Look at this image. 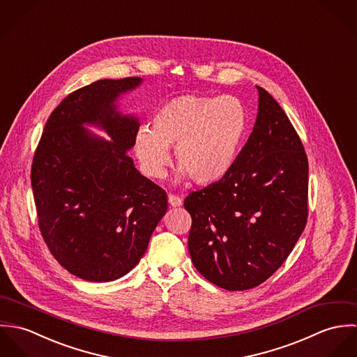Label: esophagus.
I'll return each mask as SVG.
<instances>
[{"mask_svg":"<svg viewBox=\"0 0 357 357\" xmlns=\"http://www.w3.org/2000/svg\"><path fill=\"white\" fill-rule=\"evenodd\" d=\"M167 201H169V204H170L172 207H180V206H183V199L178 198V197H176V195H169V197H167Z\"/></svg>","mask_w":357,"mask_h":357,"instance_id":"obj_1","label":"esophagus"}]
</instances>
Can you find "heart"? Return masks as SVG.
<instances>
[{
	"label": "heart",
	"instance_id": "obj_1",
	"mask_svg": "<svg viewBox=\"0 0 357 357\" xmlns=\"http://www.w3.org/2000/svg\"><path fill=\"white\" fill-rule=\"evenodd\" d=\"M248 129L242 102L234 96L183 95L159 107L153 129L143 125L135 136V153L150 178H162L174 147L177 180L191 177L206 185L224 178L235 165Z\"/></svg>",
	"mask_w": 357,
	"mask_h": 357
}]
</instances>
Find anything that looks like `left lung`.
I'll use <instances>...</instances> for the list:
<instances>
[{
  "instance_id": "8db88e82",
  "label": "left lung",
  "mask_w": 357,
  "mask_h": 357,
  "mask_svg": "<svg viewBox=\"0 0 357 357\" xmlns=\"http://www.w3.org/2000/svg\"><path fill=\"white\" fill-rule=\"evenodd\" d=\"M258 91L253 132L220 181L192 192L188 250L208 282L229 291L257 287L294 249L307 217V158L283 108Z\"/></svg>"
}]
</instances>
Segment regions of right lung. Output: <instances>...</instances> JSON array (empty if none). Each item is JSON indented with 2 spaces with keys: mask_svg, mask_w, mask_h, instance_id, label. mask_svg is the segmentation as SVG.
<instances>
[{
  "mask_svg": "<svg viewBox=\"0 0 357 357\" xmlns=\"http://www.w3.org/2000/svg\"><path fill=\"white\" fill-rule=\"evenodd\" d=\"M142 82L100 79L70 93L53 109L34 153L31 187L43 238L61 266L88 282L132 271L167 210L166 192L128 156L139 119L116 105Z\"/></svg>",
  "mask_w": 357,
  "mask_h": 357,
  "instance_id": "add662e5",
  "label": "right lung"
}]
</instances>
